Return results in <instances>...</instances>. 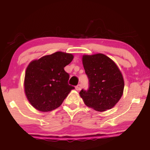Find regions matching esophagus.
I'll return each instance as SVG.
<instances>
[{
	"label": "esophagus",
	"instance_id": "obj_1",
	"mask_svg": "<svg viewBox=\"0 0 150 150\" xmlns=\"http://www.w3.org/2000/svg\"><path fill=\"white\" fill-rule=\"evenodd\" d=\"M81 87H81V85H80V84L79 85H77L75 87V89L77 90V91H79L81 89Z\"/></svg>",
	"mask_w": 150,
	"mask_h": 150
}]
</instances>
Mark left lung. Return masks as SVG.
Wrapping results in <instances>:
<instances>
[{
	"mask_svg": "<svg viewBox=\"0 0 150 150\" xmlns=\"http://www.w3.org/2000/svg\"><path fill=\"white\" fill-rule=\"evenodd\" d=\"M83 65L89 87L79 93L85 105L98 112L113 108L123 94L124 82L118 66L103 54L83 55Z\"/></svg>",
	"mask_w": 150,
	"mask_h": 150,
	"instance_id": "8db88e82",
	"label": "left lung"
}]
</instances>
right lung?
Wrapping results in <instances>:
<instances>
[{"instance_id":"right-lung-1","label":"right lung","mask_w":150,"mask_h":150,"mask_svg":"<svg viewBox=\"0 0 150 150\" xmlns=\"http://www.w3.org/2000/svg\"><path fill=\"white\" fill-rule=\"evenodd\" d=\"M71 54L57 52L32 61L26 68L24 92L33 107L49 112L62 105L74 87L68 85L69 75L64 70L72 62Z\"/></svg>"}]
</instances>
